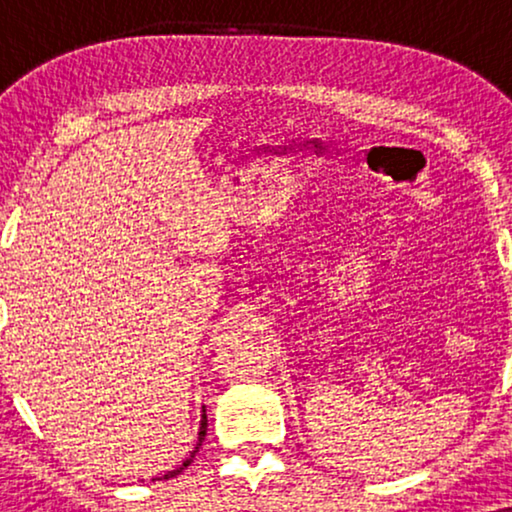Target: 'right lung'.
I'll list each match as a JSON object with an SVG mask.
<instances>
[{
  "mask_svg": "<svg viewBox=\"0 0 512 512\" xmlns=\"http://www.w3.org/2000/svg\"><path fill=\"white\" fill-rule=\"evenodd\" d=\"M205 436H207V415H205V410H202V419H200V431H198V445H195V450L188 454V457L184 459V464L181 466H177L174 468V471H167L165 475H160V478H153V480H170V478H177V475L184 471L186 466H191V461H193V457H195V452L200 450V445H202V440H205Z\"/></svg>",
  "mask_w": 512,
  "mask_h": 512,
  "instance_id": "obj_1",
  "label": "right lung"
}]
</instances>
